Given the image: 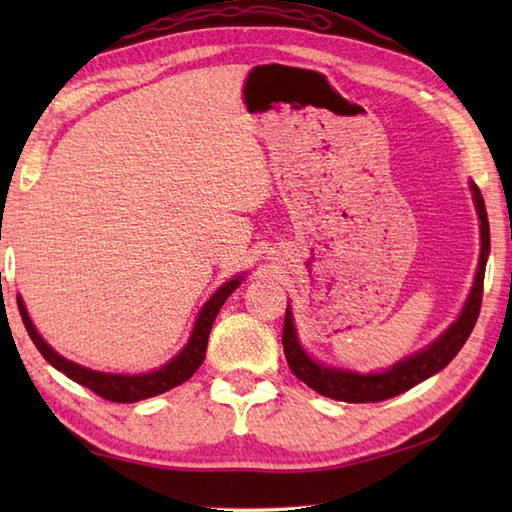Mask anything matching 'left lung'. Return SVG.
<instances>
[{
  "label": "left lung",
  "mask_w": 512,
  "mask_h": 512,
  "mask_svg": "<svg viewBox=\"0 0 512 512\" xmlns=\"http://www.w3.org/2000/svg\"><path fill=\"white\" fill-rule=\"evenodd\" d=\"M473 202L477 209V217H480V264H477V273L473 288L469 292V299H466L460 317L455 319L447 330H444L436 341L429 343L424 350L402 358L396 365H391L383 372H369V374H358L354 369H343V367H332L314 361V358L303 350L299 343V334L295 328V319H292L290 306L286 308V321H284V354L286 361L301 383H306L310 389L317 391V394L341 400V402H380L387 398H394L402 391L411 389L413 385L422 383V380L431 378L438 374L440 369L447 367L455 354L462 350V345L469 339L475 321L480 317V306H482V292H484V273H486V259L491 253V228H488V215L484 198L477 184L469 182Z\"/></svg>",
  "instance_id": "1"
}]
</instances>
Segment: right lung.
I'll return each mask as SVG.
<instances>
[{"instance_id":"1","label":"right lung","mask_w":512,"mask_h":512,"mask_svg":"<svg viewBox=\"0 0 512 512\" xmlns=\"http://www.w3.org/2000/svg\"><path fill=\"white\" fill-rule=\"evenodd\" d=\"M244 275L246 273L228 279L226 284H222L220 288L213 292L211 299H206L202 310L198 312V317H195L189 341L184 343L182 350L176 356H173L171 361H167L162 367L154 369V372H147V374L96 372V369L83 367L79 363L70 361V358H65L59 352H54L52 347L46 341H43V336L37 332L35 323H32L30 317H28L24 299H21L19 295H17V306H19L21 321H24L32 343L37 345V350L41 352V356L46 358V361L54 369H59V372H63L70 380H74V383L92 389L94 394H99L105 400L138 402V400H145V398H151V396L165 394V391L182 385L184 380H189L195 374V369H198L204 361L206 343H209V334H211L217 312H220V308L224 306V301L231 297V292L237 290L239 284H242Z\"/></svg>"}]
</instances>
